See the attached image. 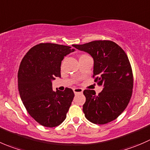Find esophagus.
<instances>
[{"mask_svg": "<svg viewBox=\"0 0 150 150\" xmlns=\"http://www.w3.org/2000/svg\"><path fill=\"white\" fill-rule=\"evenodd\" d=\"M74 93H75V94H76V93H81L83 92V90L81 88H79V87H76V88H74Z\"/></svg>", "mask_w": 150, "mask_h": 150, "instance_id": "obj_1", "label": "esophagus"}]
</instances>
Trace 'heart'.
I'll use <instances>...</instances> for the list:
<instances>
[{"mask_svg": "<svg viewBox=\"0 0 150 150\" xmlns=\"http://www.w3.org/2000/svg\"><path fill=\"white\" fill-rule=\"evenodd\" d=\"M84 55H85V54H83V55H81V56H84Z\"/></svg>", "mask_w": 150, "mask_h": 150, "instance_id": "heart-1", "label": "heart"}]
</instances>
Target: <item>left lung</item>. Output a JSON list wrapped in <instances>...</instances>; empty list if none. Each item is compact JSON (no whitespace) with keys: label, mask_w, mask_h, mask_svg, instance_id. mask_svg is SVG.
Listing matches in <instances>:
<instances>
[{"label":"left lung","mask_w":150,"mask_h":150,"mask_svg":"<svg viewBox=\"0 0 150 150\" xmlns=\"http://www.w3.org/2000/svg\"><path fill=\"white\" fill-rule=\"evenodd\" d=\"M73 47L93 57V77L99 86H103L98 95L93 90L83 92L86 98L83 105L85 117L98 125L115 120L127 107L133 92V73L127 54L116 43L107 40Z\"/></svg>","instance_id":"obj_1"}]
</instances>
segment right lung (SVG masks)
<instances>
[{"label": "right lung", "mask_w": 150, "mask_h": 150, "mask_svg": "<svg viewBox=\"0 0 150 150\" xmlns=\"http://www.w3.org/2000/svg\"><path fill=\"white\" fill-rule=\"evenodd\" d=\"M69 46L41 43L27 52L18 71L20 98L29 115L40 125L53 127L60 125L74 97L71 88L52 90V81L60 77L65 56L74 51Z\"/></svg>", "instance_id": "add662e5"}]
</instances>
